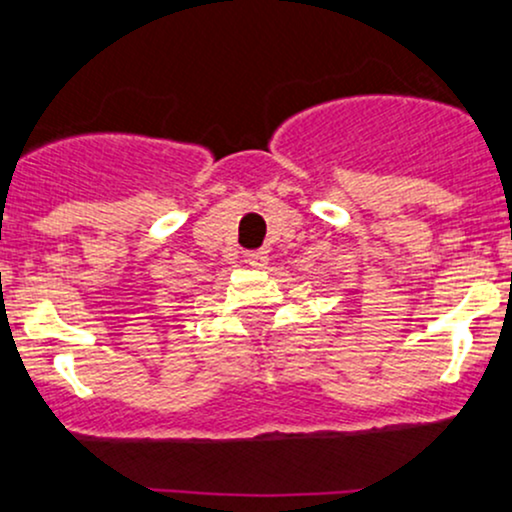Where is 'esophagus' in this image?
I'll list each match as a JSON object with an SVG mask.
<instances>
[{
  "label": "esophagus",
  "instance_id": "1",
  "mask_svg": "<svg viewBox=\"0 0 512 512\" xmlns=\"http://www.w3.org/2000/svg\"><path fill=\"white\" fill-rule=\"evenodd\" d=\"M245 262L252 267H265L269 262V252L267 250H250L245 252Z\"/></svg>",
  "mask_w": 512,
  "mask_h": 512
}]
</instances>
